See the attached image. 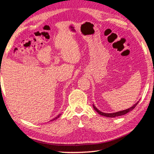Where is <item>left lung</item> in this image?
Returning a JSON list of instances; mask_svg holds the SVG:
<instances>
[{"label":"left lung","mask_w":154,"mask_h":154,"mask_svg":"<svg viewBox=\"0 0 154 154\" xmlns=\"http://www.w3.org/2000/svg\"><path fill=\"white\" fill-rule=\"evenodd\" d=\"M139 101L137 102V103H135V104L131 106V108H128V109H124V110H122V111H120V112H114V113H104V112H102L101 111H100L99 109L96 108L94 105H93V107H94V109H95V110L99 114L103 116H106V117H108V118H115V117H117V116H122V115H124L125 114H127V113H128L129 112L131 111L132 109H134L135 108V107L137 106V103H138Z\"/></svg>","instance_id":"8db88e82"}]
</instances>
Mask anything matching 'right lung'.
I'll list each match as a JSON object with an SVG mask.
<instances>
[{
    "label": "right lung",
    "mask_w": 154,
    "mask_h": 154,
    "mask_svg": "<svg viewBox=\"0 0 154 154\" xmlns=\"http://www.w3.org/2000/svg\"><path fill=\"white\" fill-rule=\"evenodd\" d=\"M61 114H59L58 116H56V118H54V119H52V120H51V121H52V120H56V119H57V118H58L59 117H60V116Z\"/></svg>",
    "instance_id": "obj_1"
}]
</instances>
